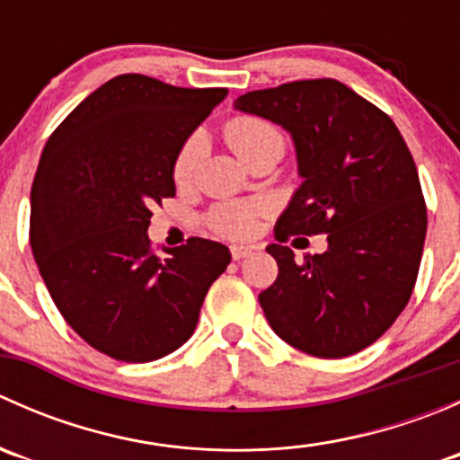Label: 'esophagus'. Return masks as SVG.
I'll use <instances>...</instances> for the list:
<instances>
[{
    "label": "esophagus",
    "instance_id": "34e87169",
    "mask_svg": "<svg viewBox=\"0 0 460 460\" xmlns=\"http://www.w3.org/2000/svg\"><path fill=\"white\" fill-rule=\"evenodd\" d=\"M247 256H252V249L249 247H243V244H234V247H231V258L234 260H243Z\"/></svg>",
    "mask_w": 460,
    "mask_h": 460
}]
</instances>
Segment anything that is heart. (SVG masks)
<instances>
[{
	"mask_svg": "<svg viewBox=\"0 0 460 460\" xmlns=\"http://www.w3.org/2000/svg\"><path fill=\"white\" fill-rule=\"evenodd\" d=\"M225 137L244 164L252 162L262 151H267V148H282V136L278 133V128L258 118L229 119L225 127ZM200 153L202 137H189L182 151L178 153V160H175V180L178 182H187L191 178L193 169L200 160ZM262 211V204L256 202H225L213 208L211 216H208V225L216 234L226 235V238H247L256 231L258 217Z\"/></svg>",
	"mask_w": 460,
	"mask_h": 460,
	"instance_id": "obj_1",
	"label": "heart"
}]
</instances>
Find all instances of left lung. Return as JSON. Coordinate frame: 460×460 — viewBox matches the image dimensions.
I'll return each mask as SVG.
<instances>
[{"label": "left lung", "instance_id": "1", "mask_svg": "<svg viewBox=\"0 0 460 460\" xmlns=\"http://www.w3.org/2000/svg\"><path fill=\"white\" fill-rule=\"evenodd\" d=\"M235 111L285 128L303 178L276 238L327 234V252L296 262L269 244L278 278L258 296L273 332L318 358L378 341L405 309L423 256L428 208L414 157L389 115L338 80L252 91Z\"/></svg>", "mask_w": 460, "mask_h": 460}]
</instances>
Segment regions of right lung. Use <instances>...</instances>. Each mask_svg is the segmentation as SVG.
Here are the masks:
<instances>
[{"label":"right lung","instance_id":"obj_1","mask_svg":"<svg viewBox=\"0 0 460 460\" xmlns=\"http://www.w3.org/2000/svg\"><path fill=\"white\" fill-rule=\"evenodd\" d=\"M127 73L93 91L55 128L31 189V247L59 314L91 347L148 363L191 338L225 244L148 240L151 207L175 196L178 153L226 97Z\"/></svg>","mask_w":460,"mask_h":460}]
</instances>
